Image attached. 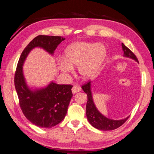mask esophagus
I'll return each mask as SVG.
<instances>
[{
    "instance_id": "obj_1",
    "label": "esophagus",
    "mask_w": 154,
    "mask_h": 154,
    "mask_svg": "<svg viewBox=\"0 0 154 154\" xmlns=\"http://www.w3.org/2000/svg\"><path fill=\"white\" fill-rule=\"evenodd\" d=\"M81 88L79 86L75 85L73 87V88H72V93H73V94H75V93L81 91Z\"/></svg>"
}]
</instances>
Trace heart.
<instances>
[{"label": "heart", "instance_id": "obj_1", "mask_svg": "<svg viewBox=\"0 0 154 154\" xmlns=\"http://www.w3.org/2000/svg\"><path fill=\"white\" fill-rule=\"evenodd\" d=\"M106 55L107 49L103 44L76 42L66 48L58 67L63 75H68L73 71L74 66L77 65L79 76L89 79L97 73Z\"/></svg>", "mask_w": 154, "mask_h": 154}]
</instances>
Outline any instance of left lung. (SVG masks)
Wrapping results in <instances>:
<instances>
[{"mask_svg":"<svg viewBox=\"0 0 154 154\" xmlns=\"http://www.w3.org/2000/svg\"><path fill=\"white\" fill-rule=\"evenodd\" d=\"M122 46L123 51V57L134 59L136 62L139 63L136 56L124 44L122 43ZM81 88L87 95L86 116L89 123L93 127L99 129V130L109 131L118 128L127 121V119L129 118V116L123 119L115 120L108 118V117H105L101 113H100V111L96 107L94 101H93L91 91V81H89L85 85H83L81 87Z\"/></svg>","mask_w":154,"mask_h":154,"instance_id":"8db88e82","label":"left lung"}]
</instances>
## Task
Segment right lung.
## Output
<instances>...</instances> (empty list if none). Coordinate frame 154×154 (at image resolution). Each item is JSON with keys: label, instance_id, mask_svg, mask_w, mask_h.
<instances>
[{"label": "right lung", "instance_id": "right-lung-1", "mask_svg": "<svg viewBox=\"0 0 154 154\" xmlns=\"http://www.w3.org/2000/svg\"><path fill=\"white\" fill-rule=\"evenodd\" d=\"M65 39L57 36L38 35L25 48L18 62L14 86L20 107L26 118L38 127L51 128L63 121L73 97V86L59 85L51 81L43 87H29L23 73V65L35 48H41L53 55L57 47Z\"/></svg>", "mask_w": 154, "mask_h": 154}]
</instances>
